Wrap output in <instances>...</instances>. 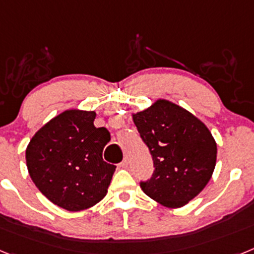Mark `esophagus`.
Listing matches in <instances>:
<instances>
[{
	"label": "esophagus",
	"instance_id": "esophagus-1",
	"mask_svg": "<svg viewBox=\"0 0 254 254\" xmlns=\"http://www.w3.org/2000/svg\"><path fill=\"white\" fill-rule=\"evenodd\" d=\"M120 167L121 168H127V167H128V160H127V159H123V160L120 163Z\"/></svg>",
	"mask_w": 254,
	"mask_h": 254
}]
</instances>
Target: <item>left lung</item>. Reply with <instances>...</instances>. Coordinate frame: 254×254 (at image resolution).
<instances>
[{"label":"left lung","instance_id":"8db88e82","mask_svg":"<svg viewBox=\"0 0 254 254\" xmlns=\"http://www.w3.org/2000/svg\"><path fill=\"white\" fill-rule=\"evenodd\" d=\"M133 122L154 161L151 178L140 182L142 190L165 207L187 205L206 187L216 165L211 132L193 114L163 99L133 114Z\"/></svg>","mask_w":254,"mask_h":254}]
</instances>
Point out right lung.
Instances as JSON below:
<instances>
[{"label":"right lung","instance_id":"right-lung-1","mask_svg":"<svg viewBox=\"0 0 254 254\" xmlns=\"http://www.w3.org/2000/svg\"><path fill=\"white\" fill-rule=\"evenodd\" d=\"M95 112L71 109L44 125L26 147V165L38 190L55 205L81 211L104 198L116 165L103 160L111 140L94 126Z\"/></svg>","mask_w":254,"mask_h":254}]
</instances>
